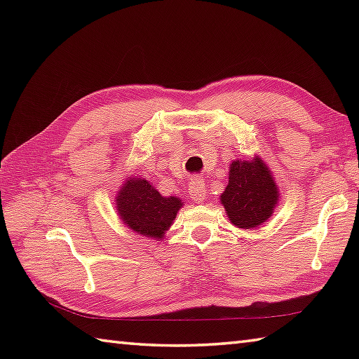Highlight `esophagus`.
Instances as JSON below:
<instances>
[{
	"label": "esophagus",
	"instance_id": "esophagus-1",
	"mask_svg": "<svg viewBox=\"0 0 359 359\" xmlns=\"http://www.w3.org/2000/svg\"><path fill=\"white\" fill-rule=\"evenodd\" d=\"M207 197V187H205L203 179H194L189 184V199L194 201L196 203H202Z\"/></svg>",
	"mask_w": 359,
	"mask_h": 359
}]
</instances>
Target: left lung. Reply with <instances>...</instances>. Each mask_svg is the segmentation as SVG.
I'll use <instances>...</instances> for the list:
<instances>
[{"label": "left lung", "mask_w": 359, "mask_h": 359, "mask_svg": "<svg viewBox=\"0 0 359 359\" xmlns=\"http://www.w3.org/2000/svg\"><path fill=\"white\" fill-rule=\"evenodd\" d=\"M228 168V184L220 194V203L234 226L253 230L266 222L279 205L276 180L259 156L233 160Z\"/></svg>", "instance_id": "obj_1"}]
</instances>
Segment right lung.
I'll list each match as a JSON object with an SVG mask.
<instances>
[{
	"label": "right lung",
	"mask_w": 359,
	"mask_h": 359,
	"mask_svg": "<svg viewBox=\"0 0 359 359\" xmlns=\"http://www.w3.org/2000/svg\"><path fill=\"white\" fill-rule=\"evenodd\" d=\"M184 203L175 196H162L152 182L137 174L123 182L116 197L118 217L128 230L151 239L165 238Z\"/></svg>",
	"instance_id": "right-lung-1"
}]
</instances>
